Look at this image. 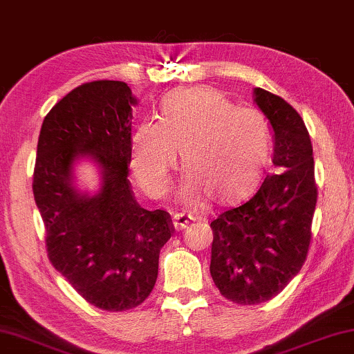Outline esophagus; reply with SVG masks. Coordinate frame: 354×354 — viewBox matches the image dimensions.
<instances>
[{
    "instance_id": "obj_1",
    "label": "esophagus",
    "mask_w": 354,
    "mask_h": 354,
    "mask_svg": "<svg viewBox=\"0 0 354 354\" xmlns=\"http://www.w3.org/2000/svg\"><path fill=\"white\" fill-rule=\"evenodd\" d=\"M194 220L192 218L191 215H186V214H176L173 216V225H174V228L178 230V232H180V230H185L187 225L191 223V221Z\"/></svg>"
}]
</instances>
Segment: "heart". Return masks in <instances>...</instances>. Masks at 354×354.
Here are the masks:
<instances>
[{
	"label": "heart",
	"mask_w": 354,
	"mask_h": 354,
	"mask_svg": "<svg viewBox=\"0 0 354 354\" xmlns=\"http://www.w3.org/2000/svg\"><path fill=\"white\" fill-rule=\"evenodd\" d=\"M272 126L256 108L236 106L214 87L178 88L160 105L158 120H142L133 134L131 167L142 189L162 197L169 189L176 150L187 176L181 196L226 204L246 196L266 168Z\"/></svg>",
	"instance_id": "b5f03b06"
}]
</instances>
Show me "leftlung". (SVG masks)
<instances>
[{
    "instance_id": "8db88e82",
    "label": "left lung",
    "mask_w": 354,
    "mask_h": 354,
    "mask_svg": "<svg viewBox=\"0 0 354 354\" xmlns=\"http://www.w3.org/2000/svg\"><path fill=\"white\" fill-rule=\"evenodd\" d=\"M275 138L268 174L244 204L212 220L210 275L223 298L241 306L272 299L308 259L317 202L313 144L303 118L283 98L254 88Z\"/></svg>"
}]
</instances>
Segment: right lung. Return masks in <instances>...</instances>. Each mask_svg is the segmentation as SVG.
I'll return each mask as SVG.
<instances>
[{
  "mask_svg": "<svg viewBox=\"0 0 354 354\" xmlns=\"http://www.w3.org/2000/svg\"><path fill=\"white\" fill-rule=\"evenodd\" d=\"M136 103L120 81L71 91L45 116L32 183L51 266L87 303L113 313L149 298L160 249L174 230L168 212L142 209L131 189ZM84 154L102 168V187L93 198L79 195L70 183L73 160Z\"/></svg>",
  "mask_w": 354,
  "mask_h": 354,
  "instance_id": "add662e5",
  "label": "right lung"
}]
</instances>
